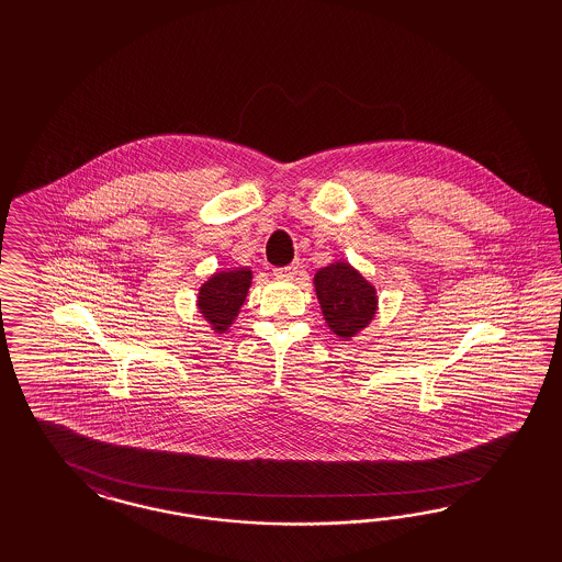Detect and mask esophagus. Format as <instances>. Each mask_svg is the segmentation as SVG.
Instances as JSON below:
<instances>
[{"label":"esophagus","mask_w":562,"mask_h":562,"mask_svg":"<svg viewBox=\"0 0 562 562\" xmlns=\"http://www.w3.org/2000/svg\"><path fill=\"white\" fill-rule=\"evenodd\" d=\"M296 272H299V263H290V266H284V268H276L273 276H276L278 280H289V278H292Z\"/></svg>","instance_id":"obj_1"}]
</instances>
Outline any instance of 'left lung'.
<instances>
[{
  "label": "left lung",
  "mask_w": 562,
  "mask_h": 562,
  "mask_svg": "<svg viewBox=\"0 0 562 562\" xmlns=\"http://www.w3.org/2000/svg\"><path fill=\"white\" fill-rule=\"evenodd\" d=\"M325 324L341 338L352 340L373 322L376 290L348 261H334L313 278Z\"/></svg>",
  "instance_id": "left-lung-1"
}]
</instances>
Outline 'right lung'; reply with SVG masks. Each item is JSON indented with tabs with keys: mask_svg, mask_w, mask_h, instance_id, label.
<instances>
[{
	"mask_svg": "<svg viewBox=\"0 0 562 562\" xmlns=\"http://www.w3.org/2000/svg\"><path fill=\"white\" fill-rule=\"evenodd\" d=\"M254 273L249 268L212 273L198 292V308L216 334H224L238 317Z\"/></svg>",
	"mask_w": 562,
	"mask_h": 562,
	"instance_id": "obj_1",
	"label": "right lung"
}]
</instances>
